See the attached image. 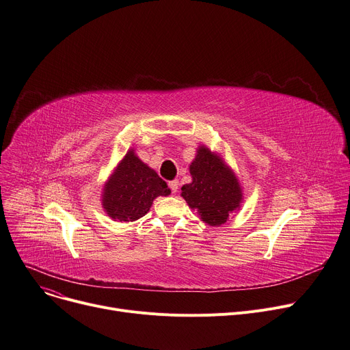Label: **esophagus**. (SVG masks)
Masks as SVG:
<instances>
[{"label": "esophagus", "instance_id": "1", "mask_svg": "<svg viewBox=\"0 0 350 350\" xmlns=\"http://www.w3.org/2000/svg\"><path fill=\"white\" fill-rule=\"evenodd\" d=\"M169 187H170L172 193L176 194V193L178 191V181H177V180H170V181H169Z\"/></svg>", "mask_w": 350, "mask_h": 350}]
</instances>
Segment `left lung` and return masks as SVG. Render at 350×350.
I'll return each instance as SVG.
<instances>
[{
  "instance_id": "1",
  "label": "left lung",
  "mask_w": 350,
  "mask_h": 350,
  "mask_svg": "<svg viewBox=\"0 0 350 350\" xmlns=\"http://www.w3.org/2000/svg\"><path fill=\"white\" fill-rule=\"evenodd\" d=\"M193 181L181 187V196L197 209L201 219L218 226L226 222L229 214L239 208L242 193L239 183L221 159L208 148L201 146L190 166Z\"/></svg>"
}]
</instances>
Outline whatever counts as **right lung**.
<instances>
[{
    "instance_id": "obj_1",
    "label": "right lung",
    "mask_w": 350,
    "mask_h": 350,
    "mask_svg": "<svg viewBox=\"0 0 350 350\" xmlns=\"http://www.w3.org/2000/svg\"><path fill=\"white\" fill-rule=\"evenodd\" d=\"M169 194L166 181L131 150L105 184L103 205L112 219L136 221L149 211L156 197Z\"/></svg>"
}]
</instances>
